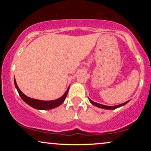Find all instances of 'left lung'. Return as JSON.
<instances>
[{
  "mask_svg": "<svg viewBox=\"0 0 151 151\" xmlns=\"http://www.w3.org/2000/svg\"><path fill=\"white\" fill-rule=\"evenodd\" d=\"M89 101H90V102H91V104H92L93 105L99 107V108H101V109H115L119 108V107L121 106L125 105L126 103H128V101H126V102H125V103H123V104H119V105H117V106H105V105L100 104L96 103V102H94V101H91V99H89Z\"/></svg>",
  "mask_w": 151,
  "mask_h": 151,
  "instance_id": "left-lung-1",
  "label": "left lung"
}]
</instances>
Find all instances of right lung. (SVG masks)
Returning <instances> with one entry per match:
<instances>
[{
    "mask_svg": "<svg viewBox=\"0 0 151 151\" xmlns=\"http://www.w3.org/2000/svg\"><path fill=\"white\" fill-rule=\"evenodd\" d=\"M14 82H15V87H16L17 90H18L19 95H20V97L22 98V99L23 100L26 104L30 105V106L33 107V108L36 109H40V110H48V109L56 108V107H58L60 105H61L64 102V101L65 100L66 96H67V93H68V91H69V88H68L67 90V91L65 93V94H64L62 97L58 99L53 100V101H41V100L34 99H31L30 97H28V96H25V95L24 94V93H22L20 89H19L15 79H14Z\"/></svg>",
    "mask_w": 151,
    "mask_h": 151,
    "instance_id": "right-lung-1",
    "label": "right lung"
}]
</instances>
